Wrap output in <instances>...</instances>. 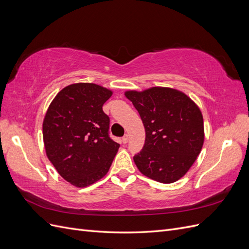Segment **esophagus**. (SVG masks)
I'll list each match as a JSON object with an SVG mask.
<instances>
[{
	"label": "esophagus",
	"mask_w": 249,
	"mask_h": 249,
	"mask_svg": "<svg viewBox=\"0 0 249 249\" xmlns=\"http://www.w3.org/2000/svg\"><path fill=\"white\" fill-rule=\"evenodd\" d=\"M122 141H123L124 144H125V143H127V141H129V136H127V135H124V136L122 139Z\"/></svg>",
	"instance_id": "1"
}]
</instances>
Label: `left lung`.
<instances>
[{"instance_id":"1","label":"left lung","mask_w":249,"mask_h":249,"mask_svg":"<svg viewBox=\"0 0 249 249\" xmlns=\"http://www.w3.org/2000/svg\"><path fill=\"white\" fill-rule=\"evenodd\" d=\"M139 112L145 143L134 157L139 171L163 184L183 178L196 161L205 140L199 107L183 91L150 87L124 92Z\"/></svg>"}]
</instances>
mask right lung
I'll return each mask as SVG.
<instances>
[{
	"label": "right lung",
	"mask_w": 249,
	"mask_h": 249,
	"mask_svg": "<svg viewBox=\"0 0 249 249\" xmlns=\"http://www.w3.org/2000/svg\"><path fill=\"white\" fill-rule=\"evenodd\" d=\"M113 91L94 83H74L52 101L43 118L48 159L65 180L84 188L107 175L119 144L109 137L103 105Z\"/></svg>",
	"instance_id": "obj_1"
}]
</instances>
